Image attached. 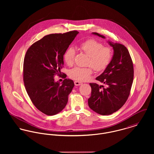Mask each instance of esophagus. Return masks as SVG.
<instances>
[{
  "label": "esophagus",
  "mask_w": 154,
  "mask_h": 154,
  "mask_svg": "<svg viewBox=\"0 0 154 154\" xmlns=\"http://www.w3.org/2000/svg\"><path fill=\"white\" fill-rule=\"evenodd\" d=\"M74 84H75V85L76 86H79V85H81L82 84V82H79V81H75L74 82Z\"/></svg>",
  "instance_id": "obj_1"
}]
</instances>
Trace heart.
Returning a JSON list of instances; mask_svg holds the SVG:
<instances>
[{
	"label": "heart",
	"mask_w": 154,
	"mask_h": 154,
	"mask_svg": "<svg viewBox=\"0 0 154 154\" xmlns=\"http://www.w3.org/2000/svg\"><path fill=\"white\" fill-rule=\"evenodd\" d=\"M81 50L89 56L87 65L91 67H75L69 72V76L78 81L88 80L93 73V69L97 72L104 71L110 65L112 58V50L109 46H104L98 40L91 38L80 45ZM76 51L70 47L64 53V60L68 66H72L75 62Z\"/></svg>",
	"instance_id": "heart-1"
}]
</instances>
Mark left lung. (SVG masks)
Masks as SVG:
<instances>
[{
	"mask_svg": "<svg viewBox=\"0 0 154 154\" xmlns=\"http://www.w3.org/2000/svg\"><path fill=\"white\" fill-rule=\"evenodd\" d=\"M103 38L105 37L92 32ZM109 43L114 50L111 62L96 80L105 84L100 86L90 83L91 95L88 106L91 110L101 115H110L119 110L126 102L133 81V65L128 48L123 44Z\"/></svg>",
	"mask_w": 154,
	"mask_h": 154,
	"instance_id": "left-lung-1",
	"label": "left lung"
}]
</instances>
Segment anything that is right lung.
<instances>
[{"label":"right lung","mask_w":154,"mask_h":154,"mask_svg":"<svg viewBox=\"0 0 154 154\" xmlns=\"http://www.w3.org/2000/svg\"><path fill=\"white\" fill-rule=\"evenodd\" d=\"M78 33L72 31L47 35L26 52L23 67L25 87L35 107L46 115H55L65 107L74 87L72 80L65 79L66 74L63 73L62 85L54 82V76L61 75L64 53Z\"/></svg>","instance_id":"obj_1"}]
</instances>
